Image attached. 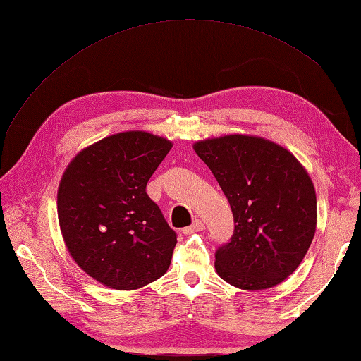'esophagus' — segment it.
<instances>
[{"mask_svg": "<svg viewBox=\"0 0 361 361\" xmlns=\"http://www.w3.org/2000/svg\"><path fill=\"white\" fill-rule=\"evenodd\" d=\"M204 228V224L200 220V219H195L194 224L183 229V234H192V233H197V231H202V229Z\"/></svg>", "mask_w": 361, "mask_h": 361, "instance_id": "esophagus-1", "label": "esophagus"}]
</instances>
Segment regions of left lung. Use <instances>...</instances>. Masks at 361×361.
<instances>
[{
  "instance_id": "left-lung-1",
  "label": "left lung",
  "mask_w": 361,
  "mask_h": 361,
  "mask_svg": "<svg viewBox=\"0 0 361 361\" xmlns=\"http://www.w3.org/2000/svg\"><path fill=\"white\" fill-rule=\"evenodd\" d=\"M194 150L228 198L234 233L216 251L221 279L242 290H265L293 273L317 229V194L291 153L259 136L198 141Z\"/></svg>"
}]
</instances>
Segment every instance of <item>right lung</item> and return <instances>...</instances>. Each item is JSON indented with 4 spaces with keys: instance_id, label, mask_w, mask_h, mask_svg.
<instances>
[{
    "instance_id": "add662e5",
    "label": "right lung",
    "mask_w": 361,
    "mask_h": 361,
    "mask_svg": "<svg viewBox=\"0 0 361 361\" xmlns=\"http://www.w3.org/2000/svg\"><path fill=\"white\" fill-rule=\"evenodd\" d=\"M172 142L147 132L106 136L68 164L57 192L63 240L83 271L104 286L136 290L172 260L176 234L145 186Z\"/></svg>"
}]
</instances>
